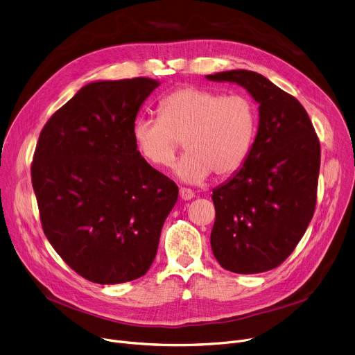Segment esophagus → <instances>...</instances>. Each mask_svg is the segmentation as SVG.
Instances as JSON below:
<instances>
[{"mask_svg": "<svg viewBox=\"0 0 355 355\" xmlns=\"http://www.w3.org/2000/svg\"><path fill=\"white\" fill-rule=\"evenodd\" d=\"M196 197L194 191L189 189V188H180V198L184 201H189Z\"/></svg>", "mask_w": 355, "mask_h": 355, "instance_id": "esophagus-1", "label": "esophagus"}]
</instances>
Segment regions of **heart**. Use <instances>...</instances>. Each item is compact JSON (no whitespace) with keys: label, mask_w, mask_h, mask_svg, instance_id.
Here are the masks:
<instances>
[{"label":"heart","mask_w":355,"mask_h":355,"mask_svg":"<svg viewBox=\"0 0 355 355\" xmlns=\"http://www.w3.org/2000/svg\"><path fill=\"white\" fill-rule=\"evenodd\" d=\"M158 114L135 120L136 150L148 164L168 167L184 140L187 153L174 166V174L187 184H201L211 173L216 177L235 174L256 135V106L241 93L181 87L159 102Z\"/></svg>","instance_id":"obj_1"}]
</instances>
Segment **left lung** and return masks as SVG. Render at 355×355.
Listing matches in <instances>:
<instances>
[{
    "label": "left lung",
    "mask_w": 355,
    "mask_h": 355,
    "mask_svg": "<svg viewBox=\"0 0 355 355\" xmlns=\"http://www.w3.org/2000/svg\"><path fill=\"white\" fill-rule=\"evenodd\" d=\"M205 78L236 83L259 105L246 161L212 189L211 248L223 269L262 273L295 250L313 218L320 143L299 101L261 73L234 69Z\"/></svg>",
    "instance_id": "8db88e82"
}]
</instances>
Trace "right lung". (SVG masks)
I'll use <instances>...</instances> for the list:
<instances>
[{"label": "right lung", "mask_w": 355, "mask_h": 355, "mask_svg": "<svg viewBox=\"0 0 355 355\" xmlns=\"http://www.w3.org/2000/svg\"><path fill=\"white\" fill-rule=\"evenodd\" d=\"M157 79L94 80L40 135L32 187L44 232L76 273L99 284L141 277L178 187L137 153L132 127Z\"/></svg>", "instance_id": "1"}]
</instances>
